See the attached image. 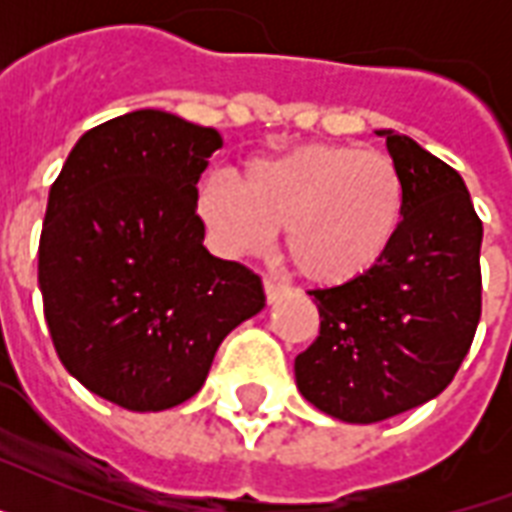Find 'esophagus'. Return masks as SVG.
Returning a JSON list of instances; mask_svg holds the SVG:
<instances>
[{
  "label": "esophagus",
  "mask_w": 512,
  "mask_h": 512,
  "mask_svg": "<svg viewBox=\"0 0 512 512\" xmlns=\"http://www.w3.org/2000/svg\"><path fill=\"white\" fill-rule=\"evenodd\" d=\"M263 289H265V297H268V303H273V300H279V297L284 295L289 287L284 284V281L276 279V276H265Z\"/></svg>",
  "instance_id": "1"
}]
</instances>
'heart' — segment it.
I'll use <instances>...</instances> for the list:
<instances>
[{
	"label": "heart",
	"instance_id": "1",
	"mask_svg": "<svg viewBox=\"0 0 512 512\" xmlns=\"http://www.w3.org/2000/svg\"><path fill=\"white\" fill-rule=\"evenodd\" d=\"M406 193L393 159L345 143H308L257 156L244 183L228 172L201 180L196 209L228 255H257L287 228V255L321 287L361 279L388 255Z\"/></svg>",
	"mask_w": 512,
	"mask_h": 512
}]
</instances>
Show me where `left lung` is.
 I'll return each mask as SVG.
<instances>
[{"instance_id":"obj_1","label":"left lung","mask_w":512,"mask_h":512,"mask_svg":"<svg viewBox=\"0 0 512 512\" xmlns=\"http://www.w3.org/2000/svg\"><path fill=\"white\" fill-rule=\"evenodd\" d=\"M377 135L404 180V220L366 276L313 289L319 337L295 358L300 393L353 425L436 398L468 356L481 319L484 225L460 172L406 135Z\"/></svg>"}]
</instances>
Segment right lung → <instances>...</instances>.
<instances>
[{"label": "right lung", "mask_w": 512, "mask_h": 512, "mask_svg": "<svg viewBox=\"0 0 512 512\" xmlns=\"http://www.w3.org/2000/svg\"><path fill=\"white\" fill-rule=\"evenodd\" d=\"M220 132L143 108L84 132L50 188L39 287L58 358L95 396L162 412L196 396L260 276L204 247L196 183Z\"/></svg>", "instance_id": "1"}]
</instances>
